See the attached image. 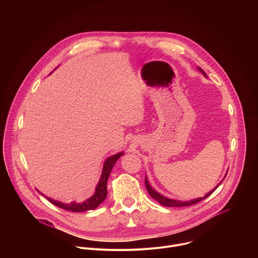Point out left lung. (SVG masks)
<instances>
[{"instance_id":"1","label":"left lung","mask_w":258,"mask_h":258,"mask_svg":"<svg viewBox=\"0 0 258 258\" xmlns=\"http://www.w3.org/2000/svg\"><path fill=\"white\" fill-rule=\"evenodd\" d=\"M198 70L202 73V75H203L204 77H206V73H205L200 67H198ZM206 78H207V77H206ZM227 172H228V171H227ZM226 175H227V173H226ZM225 177H226V176H225ZM225 177H224V178H225ZM223 180H224V179H223ZM223 180H222V181H223ZM222 181H220V182H222ZM220 182L218 183V185H217L213 190H211L210 192H208L204 197H200V198L192 199V200H187V201H179V200H174V199L167 198V197L161 195L160 193H158L157 191H155V190L151 187L150 183H149V180H148V177H147V175H146V177H145V185H146L147 191H148L149 195H150L154 200H156L157 202H159L161 205L166 206V207H183V206H189V205L196 204V203L200 202L201 200L207 198L209 195H211V194L214 192V190L220 185Z\"/></svg>"}]
</instances>
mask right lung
Segmentation results:
<instances>
[{
    "instance_id": "1",
    "label": "right lung",
    "mask_w": 258,
    "mask_h": 258,
    "mask_svg": "<svg viewBox=\"0 0 258 258\" xmlns=\"http://www.w3.org/2000/svg\"><path fill=\"white\" fill-rule=\"evenodd\" d=\"M123 155H124V152H119L117 154H114L112 156L108 157L105 160V162L103 164V168H102V173H101L100 179L97 183L95 193L90 198H88L87 200H85L81 203H78L76 201H72L70 203H63L61 201H57V200H54L52 198H49V197L45 196L39 190H38V192L40 194H42L43 196H45V198H47L54 205H56L60 208H63L65 210H68V211L83 212V211L96 209L106 199V197H107V180H108L109 174H110V172H111V170H112L114 164L116 163V161Z\"/></svg>"
}]
</instances>
